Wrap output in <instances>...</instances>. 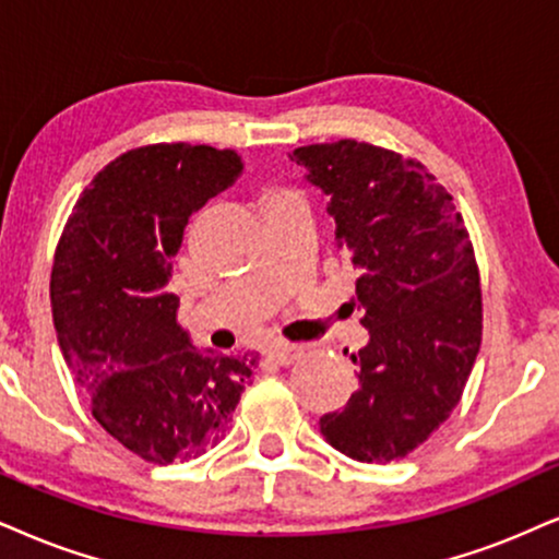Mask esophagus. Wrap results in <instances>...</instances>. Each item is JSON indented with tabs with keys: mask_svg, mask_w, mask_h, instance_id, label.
Segmentation results:
<instances>
[{
	"mask_svg": "<svg viewBox=\"0 0 559 559\" xmlns=\"http://www.w3.org/2000/svg\"><path fill=\"white\" fill-rule=\"evenodd\" d=\"M266 357L277 365H290L300 357V347L298 344H287V342L272 344V347L266 349Z\"/></svg>",
	"mask_w": 559,
	"mask_h": 559,
	"instance_id": "1",
	"label": "esophagus"
}]
</instances>
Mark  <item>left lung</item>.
Instances as JSON below:
<instances>
[{"instance_id":"8db88e82","label":"left lung","mask_w":559,"mask_h":559,"mask_svg":"<svg viewBox=\"0 0 559 559\" xmlns=\"http://www.w3.org/2000/svg\"><path fill=\"white\" fill-rule=\"evenodd\" d=\"M329 199L334 243L360 280L349 306L368 342L357 389L321 417V436L362 464L404 459L459 404L481 342L479 269L461 212L423 165L368 142L290 155Z\"/></svg>"}]
</instances>
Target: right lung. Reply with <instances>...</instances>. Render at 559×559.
Segmentation results:
<instances>
[{"label": "right lung", "mask_w": 559, "mask_h": 559, "mask_svg": "<svg viewBox=\"0 0 559 559\" xmlns=\"http://www.w3.org/2000/svg\"><path fill=\"white\" fill-rule=\"evenodd\" d=\"M233 150L153 144L82 191L51 269L59 349L93 417L153 464L219 443L253 376L248 357L197 349L168 293L191 212L240 174Z\"/></svg>", "instance_id": "add662e5"}]
</instances>
